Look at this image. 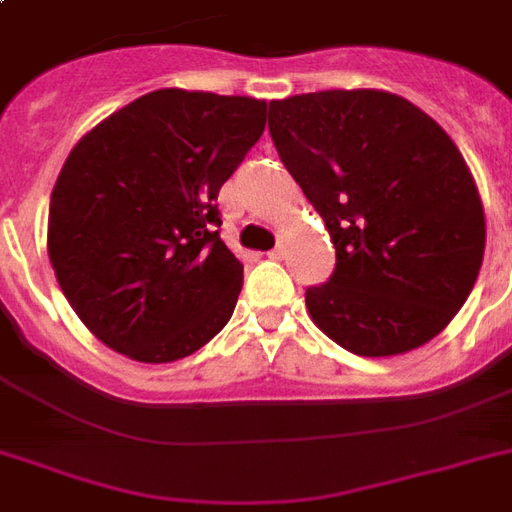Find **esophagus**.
<instances>
[{
	"mask_svg": "<svg viewBox=\"0 0 512 512\" xmlns=\"http://www.w3.org/2000/svg\"><path fill=\"white\" fill-rule=\"evenodd\" d=\"M284 255H287V247H284V244H279V247H273L271 252H268V257H271V260H281Z\"/></svg>",
	"mask_w": 512,
	"mask_h": 512,
	"instance_id": "34e87169",
	"label": "esophagus"
}]
</instances>
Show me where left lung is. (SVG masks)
Returning a JSON list of instances; mask_svg holds the SVG:
<instances>
[{"mask_svg":"<svg viewBox=\"0 0 512 512\" xmlns=\"http://www.w3.org/2000/svg\"><path fill=\"white\" fill-rule=\"evenodd\" d=\"M268 130L337 252L305 292L313 324L366 358L444 332L478 279L486 220L441 124L393 92L324 90L271 100Z\"/></svg>","mask_w":512,"mask_h":512,"instance_id":"left-lung-1","label":"left lung"}]
</instances>
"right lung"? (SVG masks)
<instances>
[{"mask_svg": "<svg viewBox=\"0 0 512 512\" xmlns=\"http://www.w3.org/2000/svg\"><path fill=\"white\" fill-rule=\"evenodd\" d=\"M265 130V100L156 90L92 127L50 199L47 252L82 324L116 353L170 364L228 324L244 265L217 193Z\"/></svg>", "mask_w": 512, "mask_h": 512, "instance_id": "add662e5", "label": "right lung"}]
</instances>
